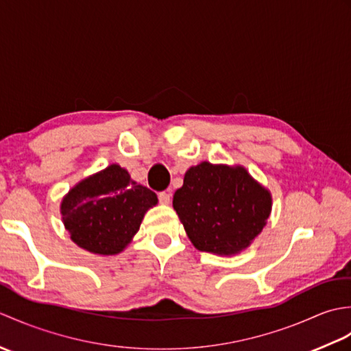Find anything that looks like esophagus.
<instances>
[{
  "mask_svg": "<svg viewBox=\"0 0 351 351\" xmlns=\"http://www.w3.org/2000/svg\"><path fill=\"white\" fill-rule=\"evenodd\" d=\"M158 200H160V204H162V205H169L170 200H171V195L169 191H161V193H158Z\"/></svg>",
  "mask_w": 351,
  "mask_h": 351,
  "instance_id": "esophagus-1",
  "label": "esophagus"
}]
</instances>
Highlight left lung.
Listing matches in <instances>:
<instances>
[{
	"instance_id": "1",
	"label": "left lung",
	"mask_w": 351,
	"mask_h": 351,
	"mask_svg": "<svg viewBox=\"0 0 351 351\" xmlns=\"http://www.w3.org/2000/svg\"><path fill=\"white\" fill-rule=\"evenodd\" d=\"M173 208L197 250L230 256L264 229L271 195L241 166L204 161L185 171Z\"/></svg>"
}]
</instances>
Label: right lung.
<instances>
[{
  "instance_id": "1",
  "label": "right lung",
  "mask_w": 351,
  "mask_h": 351,
  "mask_svg": "<svg viewBox=\"0 0 351 351\" xmlns=\"http://www.w3.org/2000/svg\"><path fill=\"white\" fill-rule=\"evenodd\" d=\"M156 195L131 180L128 171L111 164L71 189L60 213L71 240L95 255L121 253L140 229Z\"/></svg>"
}]
</instances>
